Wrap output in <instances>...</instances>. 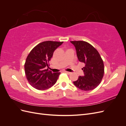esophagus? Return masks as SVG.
<instances>
[{
  "label": "esophagus",
  "instance_id": "34e87169",
  "mask_svg": "<svg viewBox=\"0 0 126 126\" xmlns=\"http://www.w3.org/2000/svg\"><path fill=\"white\" fill-rule=\"evenodd\" d=\"M64 72H66V73L67 74H68V75H70V74H71V72H68V71H64Z\"/></svg>",
  "mask_w": 126,
  "mask_h": 126
}]
</instances>
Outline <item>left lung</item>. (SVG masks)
Segmentation results:
<instances>
[{
    "mask_svg": "<svg viewBox=\"0 0 126 126\" xmlns=\"http://www.w3.org/2000/svg\"><path fill=\"white\" fill-rule=\"evenodd\" d=\"M76 48L78 59L85 64L82 69L84 76H79L74 85L83 91L96 88L104 75V64L99 53L89 43L84 41H71Z\"/></svg>",
    "mask_w": 126,
    "mask_h": 126,
    "instance_id": "8db88e82",
    "label": "left lung"
}]
</instances>
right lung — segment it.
I'll return each mask as SVG.
<instances>
[{
    "instance_id": "1",
    "label": "right lung",
    "mask_w": 126,
    "mask_h": 126,
    "mask_svg": "<svg viewBox=\"0 0 126 126\" xmlns=\"http://www.w3.org/2000/svg\"><path fill=\"white\" fill-rule=\"evenodd\" d=\"M63 41H46L38 44L28 54L25 63V72L30 85L35 88L44 90L54 86L60 72H52L47 66L56 49Z\"/></svg>"
}]
</instances>
